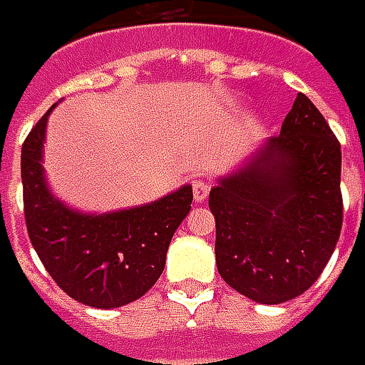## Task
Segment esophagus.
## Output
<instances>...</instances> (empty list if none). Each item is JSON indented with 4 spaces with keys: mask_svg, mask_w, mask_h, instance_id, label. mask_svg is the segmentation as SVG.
Returning <instances> with one entry per match:
<instances>
[{
    "mask_svg": "<svg viewBox=\"0 0 365 365\" xmlns=\"http://www.w3.org/2000/svg\"><path fill=\"white\" fill-rule=\"evenodd\" d=\"M209 190H211V185L207 182V180H195V185H192V197H195V201L197 203H203L205 199L209 197Z\"/></svg>",
    "mask_w": 365,
    "mask_h": 365,
    "instance_id": "34e87169",
    "label": "esophagus"
}]
</instances>
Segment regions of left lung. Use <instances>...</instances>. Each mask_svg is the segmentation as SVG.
Instances as JSON below:
<instances>
[{
  "label": "left lung",
  "mask_w": 365,
  "mask_h": 365,
  "mask_svg": "<svg viewBox=\"0 0 365 365\" xmlns=\"http://www.w3.org/2000/svg\"><path fill=\"white\" fill-rule=\"evenodd\" d=\"M341 146L311 99L299 93L280 135L209 192L221 278L259 304L313 287L344 223Z\"/></svg>",
  "instance_id": "1"
}]
</instances>
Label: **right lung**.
I'll return each mask as SVG.
<instances>
[{
    "label": "right lung",
    "instance_id": "add662e5",
    "mask_svg": "<svg viewBox=\"0 0 365 365\" xmlns=\"http://www.w3.org/2000/svg\"><path fill=\"white\" fill-rule=\"evenodd\" d=\"M52 107L21 146L30 242L52 280L71 299L95 309L123 307L144 297L160 278L170 240L189 215L192 189L185 185L154 203L103 215L66 207L50 192L42 168Z\"/></svg>",
    "mask_w": 365,
    "mask_h": 365
}]
</instances>
